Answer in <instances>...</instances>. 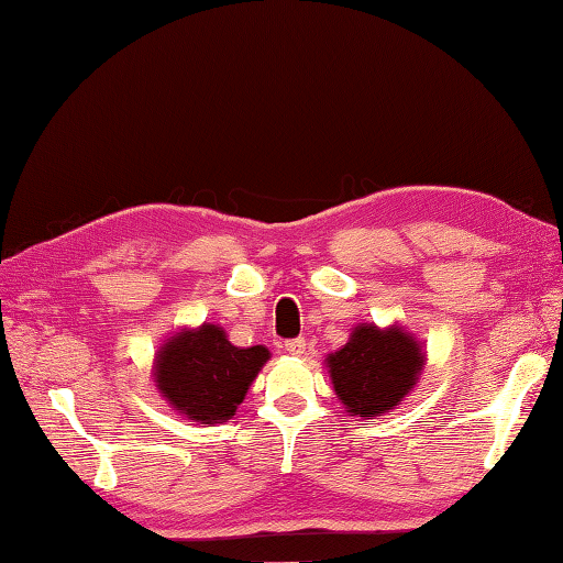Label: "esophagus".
Here are the masks:
<instances>
[{"label":"esophagus","instance_id":"esophagus-1","mask_svg":"<svg viewBox=\"0 0 563 563\" xmlns=\"http://www.w3.org/2000/svg\"><path fill=\"white\" fill-rule=\"evenodd\" d=\"M284 347H286V353H289V355L299 357V355L306 353V341H303V338H294V341H286Z\"/></svg>","mask_w":563,"mask_h":563}]
</instances>
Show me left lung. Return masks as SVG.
<instances>
[{
  "label": "left lung",
  "mask_w": 563,
  "mask_h": 563,
  "mask_svg": "<svg viewBox=\"0 0 563 563\" xmlns=\"http://www.w3.org/2000/svg\"><path fill=\"white\" fill-rule=\"evenodd\" d=\"M427 350L399 323H357L347 343L325 355L328 377L350 417H385L417 387Z\"/></svg>",
  "instance_id": "obj_1"
}]
</instances>
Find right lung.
Masks as SVG:
<instances>
[{
  "mask_svg": "<svg viewBox=\"0 0 563 563\" xmlns=\"http://www.w3.org/2000/svg\"><path fill=\"white\" fill-rule=\"evenodd\" d=\"M272 353L264 345L238 347L225 328L200 323L181 328L158 345L152 379L166 405L196 423L235 417L254 377Z\"/></svg>",
  "mask_w": 563,
  "mask_h": 563,
  "instance_id": "add662e5",
  "label": "right lung"
}]
</instances>
